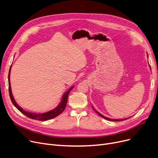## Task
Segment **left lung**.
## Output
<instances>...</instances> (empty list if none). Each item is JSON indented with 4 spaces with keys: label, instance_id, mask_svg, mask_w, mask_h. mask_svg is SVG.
<instances>
[{
    "label": "left lung",
    "instance_id": "left-lung-1",
    "mask_svg": "<svg viewBox=\"0 0 158 158\" xmlns=\"http://www.w3.org/2000/svg\"><path fill=\"white\" fill-rule=\"evenodd\" d=\"M94 110L97 112V114H98V115H99L101 117H102V118H104V119H107V120H108V121H123V120H126V119H128V118H126V119H110V118H106V117H105V116H104V115H102V114H101L100 113H99L98 111H96L95 110L94 108Z\"/></svg>",
    "mask_w": 158,
    "mask_h": 158
}]
</instances>
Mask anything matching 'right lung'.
Returning <instances> with one entry per match:
<instances>
[{"instance_id":"right-lung-1","label":"right lung","mask_w":158,"mask_h":158,"mask_svg":"<svg viewBox=\"0 0 158 158\" xmlns=\"http://www.w3.org/2000/svg\"><path fill=\"white\" fill-rule=\"evenodd\" d=\"M11 65L10 68V71H9V74H8V84H9V94H10V97L11 99V101L12 102V103L19 110L26 115L27 117H28L29 118L33 119H35V120H39V121H47L51 119H53L54 118L57 117V115L60 114L62 113L64 110L66 108V104H67V101H68V95H69L70 92L71 91L72 89L73 88V86H72L69 90H68L66 92H65L63 96L62 100H61V102H60V104L56 108H54L52 110H50L49 112H47L43 114H35V113H31L25 111L24 110H23L21 107L19 106L17 102H15L14 98H13V96L11 93V86H10V71H11Z\"/></svg>"}]
</instances>
